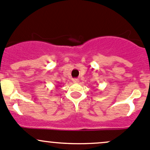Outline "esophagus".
<instances>
[{"mask_svg": "<svg viewBox=\"0 0 150 150\" xmlns=\"http://www.w3.org/2000/svg\"><path fill=\"white\" fill-rule=\"evenodd\" d=\"M72 81H73L74 83H76V84L79 82V80L78 79H72Z\"/></svg>", "mask_w": 150, "mask_h": 150, "instance_id": "1", "label": "esophagus"}]
</instances>
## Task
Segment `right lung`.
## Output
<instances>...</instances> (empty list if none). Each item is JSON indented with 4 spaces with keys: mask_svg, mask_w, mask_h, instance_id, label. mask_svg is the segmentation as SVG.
Returning <instances> with one entry per match:
<instances>
[{
    "mask_svg": "<svg viewBox=\"0 0 150 150\" xmlns=\"http://www.w3.org/2000/svg\"><path fill=\"white\" fill-rule=\"evenodd\" d=\"M57 87H58V86H57Z\"/></svg>",
    "mask_w": 150,
    "mask_h": 150,
    "instance_id": "obj_1",
    "label": "right lung"
}]
</instances>
